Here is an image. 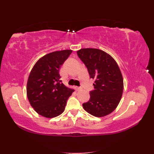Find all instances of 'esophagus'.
<instances>
[{"label": "esophagus", "instance_id": "esophagus-1", "mask_svg": "<svg viewBox=\"0 0 154 154\" xmlns=\"http://www.w3.org/2000/svg\"><path fill=\"white\" fill-rule=\"evenodd\" d=\"M74 89L76 90V91H79L81 90L82 88L80 87H77V86H74Z\"/></svg>", "mask_w": 154, "mask_h": 154}]
</instances>
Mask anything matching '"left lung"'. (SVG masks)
Returning a JSON list of instances; mask_svg holds the SVG:
<instances>
[{
	"mask_svg": "<svg viewBox=\"0 0 154 154\" xmlns=\"http://www.w3.org/2000/svg\"><path fill=\"white\" fill-rule=\"evenodd\" d=\"M87 67L90 78L94 79L90 99L83 104L88 113L103 117L115 110L122 98L124 84L120 68L114 58L95 48H83L77 51Z\"/></svg>",
	"mask_w": 154,
	"mask_h": 154,
	"instance_id": "1",
	"label": "left lung"
}]
</instances>
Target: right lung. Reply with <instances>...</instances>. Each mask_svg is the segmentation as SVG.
I'll return each instance as SVG.
<instances>
[{"label":"right lung","mask_w":154,"mask_h":154,"mask_svg":"<svg viewBox=\"0 0 154 154\" xmlns=\"http://www.w3.org/2000/svg\"><path fill=\"white\" fill-rule=\"evenodd\" d=\"M72 53L71 50L56 51L39 60L28 77L26 92L31 106L45 118H54L63 112L67 100L74 89L60 80V69Z\"/></svg>","instance_id":"add662e5"}]
</instances>
